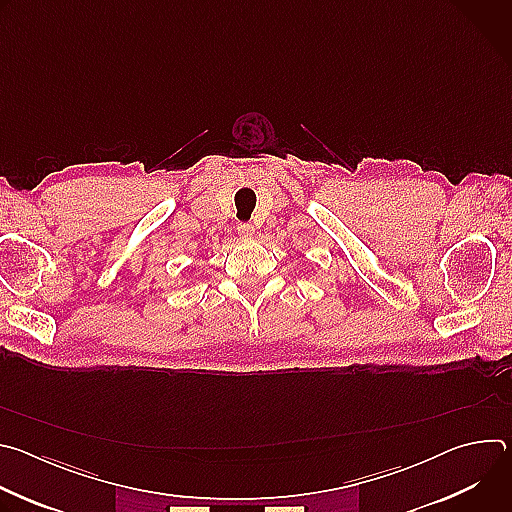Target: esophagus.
<instances>
[{
    "label": "esophagus",
    "instance_id": "obj_1",
    "mask_svg": "<svg viewBox=\"0 0 512 512\" xmlns=\"http://www.w3.org/2000/svg\"><path fill=\"white\" fill-rule=\"evenodd\" d=\"M239 235H241L243 239H251V237L255 235V227H253L251 223H241V225H239Z\"/></svg>",
    "mask_w": 512,
    "mask_h": 512
}]
</instances>
